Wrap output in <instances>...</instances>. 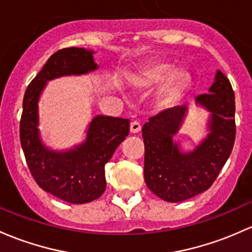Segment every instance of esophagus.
Listing matches in <instances>:
<instances>
[{"instance_id":"obj_1","label":"esophagus","mask_w":252,"mask_h":252,"mask_svg":"<svg viewBox=\"0 0 252 252\" xmlns=\"http://www.w3.org/2000/svg\"><path fill=\"white\" fill-rule=\"evenodd\" d=\"M141 130V126H140V123L139 122H131L130 123V133H133V134H136V133H139V131Z\"/></svg>"}]
</instances>
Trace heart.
I'll return each instance as SVG.
<instances>
[{
	"mask_svg": "<svg viewBox=\"0 0 252 252\" xmlns=\"http://www.w3.org/2000/svg\"><path fill=\"white\" fill-rule=\"evenodd\" d=\"M158 92V101L160 105L174 104L181 95L186 84V75L181 71H174V66L168 63H152L145 66L134 77V82L139 88L152 89L161 83Z\"/></svg>",
	"mask_w": 252,
	"mask_h": 252,
	"instance_id": "b5f03b06",
	"label": "heart"
}]
</instances>
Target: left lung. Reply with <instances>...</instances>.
<instances>
[{"mask_svg":"<svg viewBox=\"0 0 252 252\" xmlns=\"http://www.w3.org/2000/svg\"><path fill=\"white\" fill-rule=\"evenodd\" d=\"M234 100L228 78L217 70L209 94L195 97V105L209 112V133L187 152L174 139L187 115L186 105L161 111L144 124L145 182L160 199L179 203L213 185L234 145Z\"/></svg>","mask_w":252,"mask_h":252,"instance_id":"left-lung-1","label":"left lung"}]
</instances>
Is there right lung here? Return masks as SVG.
Returning a JSON list of instances; mask_svg holds the SVG:
<instances>
[{
	"mask_svg": "<svg viewBox=\"0 0 252 252\" xmlns=\"http://www.w3.org/2000/svg\"><path fill=\"white\" fill-rule=\"evenodd\" d=\"M94 54L76 47L58 50L29 84L23 101L20 144L31 175L42 189L72 204L93 202L105 192V164L128 136L129 119L95 116L81 144L53 150L42 140L38 102L49 81L96 71Z\"/></svg>",
	"mask_w": 252,
	"mask_h": 252,
	"instance_id": "1",
	"label": "right lung"
}]
</instances>
